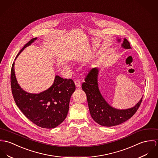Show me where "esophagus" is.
Segmentation results:
<instances>
[{"mask_svg":"<svg viewBox=\"0 0 158 158\" xmlns=\"http://www.w3.org/2000/svg\"><path fill=\"white\" fill-rule=\"evenodd\" d=\"M74 83H75V85L76 86V87L79 88L81 85V81L78 79H76L75 81H74Z\"/></svg>","mask_w":158,"mask_h":158,"instance_id":"1","label":"esophagus"}]
</instances>
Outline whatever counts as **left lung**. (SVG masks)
Wrapping results in <instances>:
<instances>
[{"label":"left lung","instance_id":"8db88e82","mask_svg":"<svg viewBox=\"0 0 158 158\" xmlns=\"http://www.w3.org/2000/svg\"><path fill=\"white\" fill-rule=\"evenodd\" d=\"M118 40L120 42L121 39ZM122 47L125 49L131 48L129 42L125 38ZM98 68L90 70L85 78V82L82 84V88L87 95L88 108L92 118L96 123L105 127L115 126L127 121L137 111L143 97L137 104L130 108L119 110L112 107L101 94L98 82Z\"/></svg>","mask_w":158,"mask_h":158}]
</instances>
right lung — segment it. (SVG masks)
Listing matches in <instances>:
<instances>
[{
	"label": "right lung",
	"mask_w": 158,
	"mask_h": 158,
	"mask_svg": "<svg viewBox=\"0 0 158 158\" xmlns=\"http://www.w3.org/2000/svg\"><path fill=\"white\" fill-rule=\"evenodd\" d=\"M37 37L31 39L18 53L30 45ZM11 87L16 105L32 123L44 128H53L66 118L71 96L76 89L72 79L56 76L53 85L38 94L25 91L18 84L15 73V62L11 71Z\"/></svg>",
	"instance_id": "obj_1"
}]
</instances>
